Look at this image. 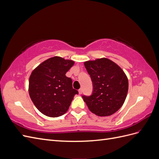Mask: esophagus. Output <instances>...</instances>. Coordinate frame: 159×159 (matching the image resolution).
I'll list each match as a JSON object with an SVG mask.
<instances>
[{"mask_svg": "<svg viewBox=\"0 0 159 159\" xmlns=\"http://www.w3.org/2000/svg\"><path fill=\"white\" fill-rule=\"evenodd\" d=\"M82 89H80L79 90H78V92H79V93L80 94H81V93H82Z\"/></svg>", "mask_w": 159, "mask_h": 159, "instance_id": "34e87169", "label": "esophagus"}]
</instances>
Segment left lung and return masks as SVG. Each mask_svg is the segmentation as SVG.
Listing matches in <instances>:
<instances>
[{"mask_svg":"<svg viewBox=\"0 0 159 159\" xmlns=\"http://www.w3.org/2000/svg\"><path fill=\"white\" fill-rule=\"evenodd\" d=\"M93 83V93L83 95L91 112L100 117L111 115L125 101L129 82L120 67L105 57L84 62Z\"/></svg>","mask_w":159,"mask_h":159,"instance_id":"8db88e82","label":"left lung"}]
</instances>
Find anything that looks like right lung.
I'll list each match as a JSON object with an SVG mask.
<instances>
[{
  "label": "right lung",
  "mask_w": 159,
  "mask_h": 159,
  "mask_svg": "<svg viewBox=\"0 0 159 159\" xmlns=\"http://www.w3.org/2000/svg\"><path fill=\"white\" fill-rule=\"evenodd\" d=\"M74 64L71 60L54 56L45 60L32 71L28 91L36 107L48 117H57L68 110L78 91L66 74Z\"/></svg>",
  "instance_id": "1"
}]
</instances>
